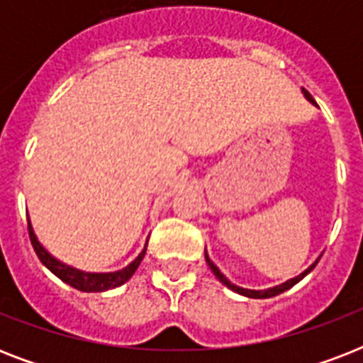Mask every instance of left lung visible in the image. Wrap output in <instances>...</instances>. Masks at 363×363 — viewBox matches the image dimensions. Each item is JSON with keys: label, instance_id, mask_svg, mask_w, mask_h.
Segmentation results:
<instances>
[{"label": "left lung", "instance_id": "obj_1", "mask_svg": "<svg viewBox=\"0 0 363 363\" xmlns=\"http://www.w3.org/2000/svg\"><path fill=\"white\" fill-rule=\"evenodd\" d=\"M303 94H305V98L309 99L311 104H315V105H316V101H315V99H313V96H311V94L307 92V90H303ZM205 259H207V264H209L211 271L215 273L216 279H218V281H220L222 284H226V286L230 288V290H233V292L241 294V296H247V298H256V299L273 298V296H279V294H282V292H284V290H288V288H292L294 284H298V282L301 281V279H303V277L307 275V273H311V271L315 269V265L318 264V262H315V264L311 265L309 269L303 271V273H301V275H299V277H296V279H290V281H286V282H284V284H281V286L269 288V290H247V288H239V286H235V284H232V282L228 281L226 277H224V275H222V273H220V269H218V267H216V265L213 264V262H211L209 256H207V254H205Z\"/></svg>", "mask_w": 363, "mask_h": 363}]
</instances>
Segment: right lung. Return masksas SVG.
I'll return each mask as SVG.
<instances>
[{
  "instance_id": "add662e5",
  "label": "right lung",
  "mask_w": 363,
  "mask_h": 363,
  "mask_svg": "<svg viewBox=\"0 0 363 363\" xmlns=\"http://www.w3.org/2000/svg\"><path fill=\"white\" fill-rule=\"evenodd\" d=\"M28 233H30L31 247H33V250H35V254L39 256V259H41L43 264L47 265L48 269L52 271L58 279H62L65 284H69V286L77 288V290H81V292H105V290H111V288H116L121 286V284H124V282L135 273V269L139 267V264H141L143 256L147 252V248H145L128 267H124L122 271H116V273H84V271L73 269L69 265L60 264L58 259H54L52 256L39 245V241H37L35 235H33V230H31L30 224H28Z\"/></svg>"
}]
</instances>
